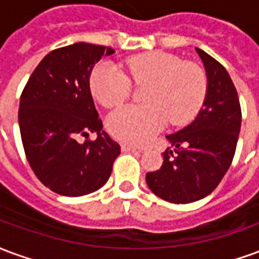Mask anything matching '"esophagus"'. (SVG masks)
Listing matches in <instances>:
<instances>
[{
	"mask_svg": "<svg viewBox=\"0 0 259 259\" xmlns=\"http://www.w3.org/2000/svg\"><path fill=\"white\" fill-rule=\"evenodd\" d=\"M122 150H123L124 152H143V148L135 146H123L122 147Z\"/></svg>",
	"mask_w": 259,
	"mask_h": 259,
	"instance_id": "1",
	"label": "esophagus"
}]
</instances>
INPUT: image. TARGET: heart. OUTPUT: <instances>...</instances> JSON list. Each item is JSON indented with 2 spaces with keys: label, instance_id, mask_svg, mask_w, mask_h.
<instances>
[{
  "label": "heart",
  "instance_id": "obj_1",
  "mask_svg": "<svg viewBox=\"0 0 259 259\" xmlns=\"http://www.w3.org/2000/svg\"><path fill=\"white\" fill-rule=\"evenodd\" d=\"M123 68L109 62L94 68L90 77L93 96L102 107L120 105L136 84H147L144 104H132L113 111L107 119L108 132L118 140L144 144L165 127L190 123L202 107L208 89L204 69L162 51L133 55ZM128 74L126 75L125 73Z\"/></svg>",
  "mask_w": 259,
  "mask_h": 259
}]
</instances>
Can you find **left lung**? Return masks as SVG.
<instances>
[{
  "label": "left lung",
  "instance_id": "left-lung-1",
  "mask_svg": "<svg viewBox=\"0 0 259 259\" xmlns=\"http://www.w3.org/2000/svg\"><path fill=\"white\" fill-rule=\"evenodd\" d=\"M208 80L197 118L166 139L161 169L146 175L150 190L174 204H189L215 190L233 161L241 126L239 96L228 70L195 48Z\"/></svg>",
  "mask_w": 259,
  "mask_h": 259
}]
</instances>
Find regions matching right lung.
Listing matches in <instances>:
<instances>
[{"label":"right lung","mask_w":259,"mask_h":259,"mask_svg":"<svg viewBox=\"0 0 259 259\" xmlns=\"http://www.w3.org/2000/svg\"><path fill=\"white\" fill-rule=\"evenodd\" d=\"M111 47L76 42L37 65L20 96L19 127L26 158L50 190L80 197L107 183L120 147L102 130L90 91L94 65ZM96 133L91 142L87 137ZM80 135L86 137L80 143Z\"/></svg>","instance_id":"1"}]
</instances>
